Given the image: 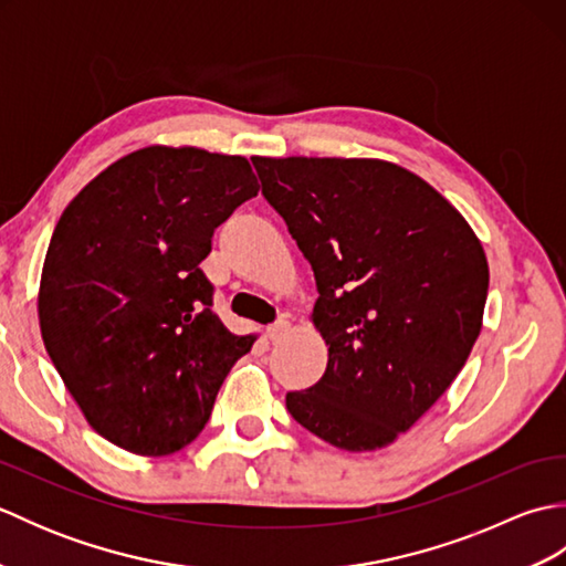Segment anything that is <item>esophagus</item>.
<instances>
[{
    "label": "esophagus",
    "mask_w": 566,
    "mask_h": 566,
    "mask_svg": "<svg viewBox=\"0 0 566 566\" xmlns=\"http://www.w3.org/2000/svg\"><path fill=\"white\" fill-rule=\"evenodd\" d=\"M286 331H290V321H286V318L274 321L272 326H268V338L270 340H280Z\"/></svg>",
    "instance_id": "34e87169"
}]
</instances>
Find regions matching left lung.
<instances>
[{
    "label": "left lung",
    "instance_id": "8db88e82",
    "mask_svg": "<svg viewBox=\"0 0 566 566\" xmlns=\"http://www.w3.org/2000/svg\"><path fill=\"white\" fill-rule=\"evenodd\" d=\"M262 195L311 262V321L328 345L296 423L335 448H387L460 375L479 338L489 264L426 179L369 158H252Z\"/></svg>",
    "mask_w": 566,
    "mask_h": 566
}]
</instances>
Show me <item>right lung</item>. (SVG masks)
Segmentation results:
<instances>
[{
  "label": "right lung",
  "instance_id": "right-lung-1",
  "mask_svg": "<svg viewBox=\"0 0 566 566\" xmlns=\"http://www.w3.org/2000/svg\"><path fill=\"white\" fill-rule=\"evenodd\" d=\"M258 189L240 155L150 146L106 167L60 216L41 274V335L87 423L118 448L182 450L255 343L213 314L199 262Z\"/></svg>",
  "mask_w": 566,
  "mask_h": 566
}]
</instances>
